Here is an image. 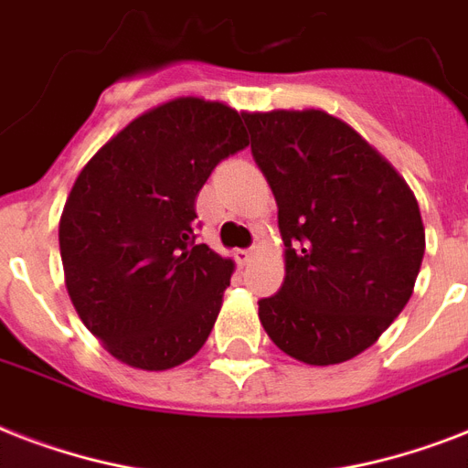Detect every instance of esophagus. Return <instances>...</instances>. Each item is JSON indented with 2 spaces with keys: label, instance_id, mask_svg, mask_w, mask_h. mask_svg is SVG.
Wrapping results in <instances>:
<instances>
[{
  "label": "esophagus",
  "instance_id": "esophagus-1",
  "mask_svg": "<svg viewBox=\"0 0 468 468\" xmlns=\"http://www.w3.org/2000/svg\"><path fill=\"white\" fill-rule=\"evenodd\" d=\"M252 257H255V250H238V252H235V260H238V264L252 262Z\"/></svg>",
  "mask_w": 468,
  "mask_h": 468
}]
</instances>
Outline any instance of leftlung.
<instances>
[{"mask_svg": "<svg viewBox=\"0 0 468 468\" xmlns=\"http://www.w3.org/2000/svg\"><path fill=\"white\" fill-rule=\"evenodd\" d=\"M279 206L286 277L260 301L282 352L313 367L347 362L406 308L425 255L406 179L345 121L318 109L242 113Z\"/></svg>", "mask_w": 468, "mask_h": 468, "instance_id": "left-lung-1", "label": "left lung"}]
</instances>
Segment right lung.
I'll list each match as a JSON object with an SVG mask.
<instances>
[{
    "label": "right lung",
    "mask_w": 468,
    "mask_h": 468,
    "mask_svg": "<svg viewBox=\"0 0 468 468\" xmlns=\"http://www.w3.org/2000/svg\"><path fill=\"white\" fill-rule=\"evenodd\" d=\"M248 145L242 113L179 97L131 121L75 179L60 216L65 286L119 362L165 371L208 340L233 260L197 242V197Z\"/></svg>",
    "instance_id": "1"
}]
</instances>
